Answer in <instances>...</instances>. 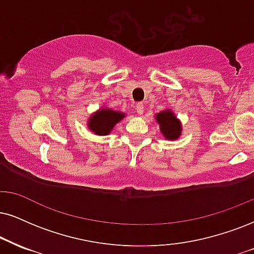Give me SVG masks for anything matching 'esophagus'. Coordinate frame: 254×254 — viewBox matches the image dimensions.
Masks as SVG:
<instances>
[{
  "label": "esophagus",
  "instance_id": "esophagus-1",
  "mask_svg": "<svg viewBox=\"0 0 254 254\" xmlns=\"http://www.w3.org/2000/svg\"><path fill=\"white\" fill-rule=\"evenodd\" d=\"M135 108H136V113L139 115H141L142 113H143V103L142 102H139L137 103V105L135 106Z\"/></svg>",
  "mask_w": 254,
  "mask_h": 254
}]
</instances>
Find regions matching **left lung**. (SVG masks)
Segmentation results:
<instances>
[{
	"label": "left lung",
	"mask_w": 254,
	"mask_h": 254,
	"mask_svg": "<svg viewBox=\"0 0 254 254\" xmlns=\"http://www.w3.org/2000/svg\"><path fill=\"white\" fill-rule=\"evenodd\" d=\"M155 120L160 126V132L165 139L177 140L181 135V124L171 109L158 113Z\"/></svg>",
	"instance_id": "left-lung-1"
}]
</instances>
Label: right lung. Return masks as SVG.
I'll use <instances>...</instances> for the list:
<instances>
[{
	"instance_id": "right-lung-1",
	"label": "right lung",
	"mask_w": 254,
	"mask_h": 254,
	"mask_svg": "<svg viewBox=\"0 0 254 254\" xmlns=\"http://www.w3.org/2000/svg\"><path fill=\"white\" fill-rule=\"evenodd\" d=\"M125 118V114L109 108H101L89 118L88 128L98 135H108L115 125Z\"/></svg>"
}]
</instances>
